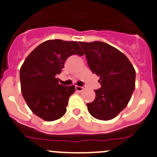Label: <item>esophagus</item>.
I'll return each instance as SVG.
<instances>
[{
	"label": "esophagus",
	"mask_w": 157,
	"mask_h": 157,
	"mask_svg": "<svg viewBox=\"0 0 157 157\" xmlns=\"http://www.w3.org/2000/svg\"><path fill=\"white\" fill-rule=\"evenodd\" d=\"M75 89H76V90L78 91V92H81L82 90L83 89V87L82 86H75Z\"/></svg>",
	"instance_id": "1"
}]
</instances>
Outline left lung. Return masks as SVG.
I'll list each match as a JSON object with an SVG mask.
<instances>
[{
	"label": "left lung",
	"instance_id": "1",
	"mask_svg": "<svg viewBox=\"0 0 157 157\" xmlns=\"http://www.w3.org/2000/svg\"><path fill=\"white\" fill-rule=\"evenodd\" d=\"M91 71L100 77L101 87L93 102L86 104L90 114L110 120L127 107L135 88L136 73L128 58L102 41L79 42Z\"/></svg>",
	"mask_w": 157,
	"mask_h": 157
}]
</instances>
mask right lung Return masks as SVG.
<instances>
[{"label": "right lung", "mask_w": 157, "mask_h": 157, "mask_svg": "<svg viewBox=\"0 0 157 157\" xmlns=\"http://www.w3.org/2000/svg\"><path fill=\"white\" fill-rule=\"evenodd\" d=\"M75 54L84 55L77 41L48 40L30 52L20 68L23 98L30 110L45 121L61 118L70 96L75 91V86L59 84L56 78L66 59Z\"/></svg>", "instance_id": "1"}]
</instances>
